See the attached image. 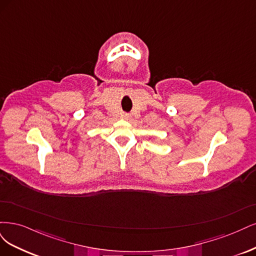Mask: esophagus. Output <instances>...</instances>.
Masks as SVG:
<instances>
[{
	"instance_id": "1",
	"label": "esophagus",
	"mask_w": 256,
	"mask_h": 256,
	"mask_svg": "<svg viewBox=\"0 0 256 256\" xmlns=\"http://www.w3.org/2000/svg\"><path fill=\"white\" fill-rule=\"evenodd\" d=\"M130 118V116L128 114H122V119H124V120H128Z\"/></svg>"
}]
</instances>
